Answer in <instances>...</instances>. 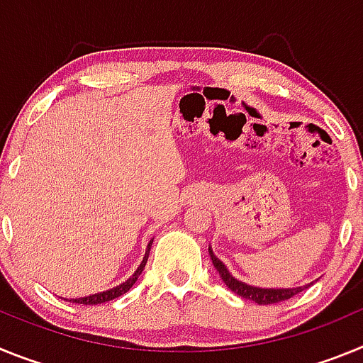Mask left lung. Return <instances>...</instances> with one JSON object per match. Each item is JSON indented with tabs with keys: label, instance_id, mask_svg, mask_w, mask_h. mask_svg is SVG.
I'll return each instance as SVG.
<instances>
[{
	"label": "left lung",
	"instance_id": "1",
	"mask_svg": "<svg viewBox=\"0 0 363 363\" xmlns=\"http://www.w3.org/2000/svg\"><path fill=\"white\" fill-rule=\"evenodd\" d=\"M209 255L211 259H213L214 269L218 271V274H220V278L223 280V284H225L233 293L245 298V300L255 301L258 306H269V303H278V301L289 300L294 294L301 293V291L307 289V287L313 284V281H311V284L307 285H300V287H285V289L284 287H256V285H249L245 284V281L238 280V278H234L233 274H230L229 269H227V265L214 255L213 247H209Z\"/></svg>",
	"mask_w": 363,
	"mask_h": 363
}]
</instances>
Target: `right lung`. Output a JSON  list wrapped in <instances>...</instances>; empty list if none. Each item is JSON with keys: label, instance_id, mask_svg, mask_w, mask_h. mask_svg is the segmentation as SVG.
<instances>
[{"label": "right lung", "instance_id": "obj_1", "mask_svg": "<svg viewBox=\"0 0 363 363\" xmlns=\"http://www.w3.org/2000/svg\"><path fill=\"white\" fill-rule=\"evenodd\" d=\"M154 240V238H152ZM152 240L149 242V245H147L145 249V256H143L142 264H140V267L134 271V274L130 278H127V280L123 281V284L116 285V287H112V289L108 291H104V293H96V294H91V296H83V298H72V303H83V306H98V303H105V301H111L114 300V298L121 296V294H125L127 291L133 287L134 284H136V280L140 278V274H142V271L145 269V264L147 259H149V252H150V245H152Z\"/></svg>", "mask_w": 363, "mask_h": 363}]
</instances>
